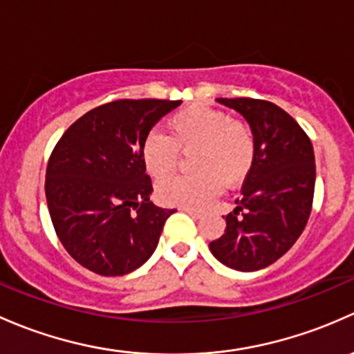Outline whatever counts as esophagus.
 I'll return each mask as SVG.
<instances>
[{"label": "esophagus", "mask_w": 354, "mask_h": 354, "mask_svg": "<svg viewBox=\"0 0 354 354\" xmlns=\"http://www.w3.org/2000/svg\"><path fill=\"white\" fill-rule=\"evenodd\" d=\"M182 211H185V213H187V214H191V216H192V218H196V220H199V218L203 216V214H201V213H198V211H194V209H187V207H184V209H182Z\"/></svg>", "instance_id": "obj_1"}]
</instances>
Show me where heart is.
<instances>
[{"instance_id":"heart-1","label":"heart","mask_w":354,"mask_h":354,"mask_svg":"<svg viewBox=\"0 0 354 354\" xmlns=\"http://www.w3.org/2000/svg\"><path fill=\"white\" fill-rule=\"evenodd\" d=\"M169 136L151 131L141 143L145 169L153 178H162L175 169L178 151H190L194 174L163 179L156 196L169 206L199 209L221 185L235 187L252 172L257 156L254 133L230 114L203 104L189 105L167 122Z\"/></svg>"}]
</instances>
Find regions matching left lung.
Returning a JSON list of instances; mask_svg holds the SVG:
<instances>
[{
    "label": "left lung",
    "instance_id": "1",
    "mask_svg": "<svg viewBox=\"0 0 354 354\" xmlns=\"http://www.w3.org/2000/svg\"><path fill=\"white\" fill-rule=\"evenodd\" d=\"M245 118L257 145L242 198L227 214V228L209 242L221 264L250 272L285 256L304 232L315 189L310 138L288 112L259 98H216Z\"/></svg>",
    "mask_w": 354,
    "mask_h": 354
}]
</instances>
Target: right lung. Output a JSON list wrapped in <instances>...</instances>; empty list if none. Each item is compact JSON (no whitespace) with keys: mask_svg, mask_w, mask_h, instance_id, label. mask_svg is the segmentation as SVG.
I'll use <instances>...</instances> for the list:
<instances>
[{"mask_svg":"<svg viewBox=\"0 0 354 354\" xmlns=\"http://www.w3.org/2000/svg\"><path fill=\"white\" fill-rule=\"evenodd\" d=\"M180 100H114L73 122L50 153L46 199L54 230L78 264L124 276L158 245L167 218L150 201L141 143Z\"/></svg>","mask_w":354,"mask_h":354,"instance_id":"obj_1","label":"right lung"}]
</instances>
